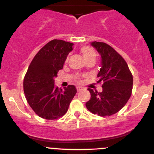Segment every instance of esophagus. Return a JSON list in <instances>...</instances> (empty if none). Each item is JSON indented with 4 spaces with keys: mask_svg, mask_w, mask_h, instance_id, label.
Returning a JSON list of instances; mask_svg holds the SVG:
<instances>
[{
    "mask_svg": "<svg viewBox=\"0 0 154 154\" xmlns=\"http://www.w3.org/2000/svg\"><path fill=\"white\" fill-rule=\"evenodd\" d=\"M81 89H82V88H80V87H79V86H77V91H81Z\"/></svg>",
    "mask_w": 154,
    "mask_h": 154,
    "instance_id": "34e87169",
    "label": "esophagus"
}]
</instances>
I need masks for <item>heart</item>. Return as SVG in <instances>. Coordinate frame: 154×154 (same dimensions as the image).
Listing matches in <instances>:
<instances>
[{
    "label": "heart",
    "mask_w": 154,
    "mask_h": 154,
    "mask_svg": "<svg viewBox=\"0 0 154 154\" xmlns=\"http://www.w3.org/2000/svg\"><path fill=\"white\" fill-rule=\"evenodd\" d=\"M80 53L83 55V57L86 63L92 62L94 63L96 58H97V53L92 48L89 47V46H83L80 48ZM68 59L66 60V61ZM76 78L78 80V77H76Z\"/></svg>",
    "instance_id": "heart-1"
}]
</instances>
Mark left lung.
Here are the masks:
<instances>
[{
	"mask_svg": "<svg viewBox=\"0 0 154 154\" xmlns=\"http://www.w3.org/2000/svg\"><path fill=\"white\" fill-rule=\"evenodd\" d=\"M91 45L101 56V66L97 74V83H102L103 91L88 88L91 98L86 102L88 111L104 117L122 109L132 94L133 79L123 57L109 45L92 42Z\"/></svg>",
	"mask_w": 154,
	"mask_h": 154,
	"instance_id": "1",
	"label": "left lung"
}]
</instances>
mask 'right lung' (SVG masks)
I'll use <instances>...</instances> for the list:
<instances>
[{
  "mask_svg": "<svg viewBox=\"0 0 154 154\" xmlns=\"http://www.w3.org/2000/svg\"><path fill=\"white\" fill-rule=\"evenodd\" d=\"M73 43L54 39L35 54L24 78V92L29 106L39 117L54 120L64 116L77 93L73 85L58 88L54 79L63 68Z\"/></svg>",
  "mask_w": 154,
  "mask_h": 154,
  "instance_id": "right-lung-1",
  "label": "right lung"
}]
</instances>
